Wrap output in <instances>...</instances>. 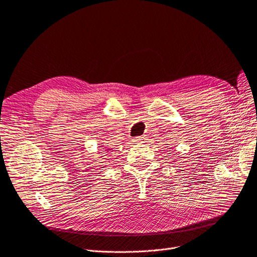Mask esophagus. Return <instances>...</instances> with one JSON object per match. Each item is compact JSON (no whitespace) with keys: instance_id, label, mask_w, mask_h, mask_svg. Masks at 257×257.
I'll list each match as a JSON object with an SVG mask.
<instances>
[{"instance_id":"1","label":"esophagus","mask_w":257,"mask_h":257,"mask_svg":"<svg viewBox=\"0 0 257 257\" xmlns=\"http://www.w3.org/2000/svg\"><path fill=\"white\" fill-rule=\"evenodd\" d=\"M144 141H145L144 137H137L134 139L135 143H144Z\"/></svg>"}]
</instances>
